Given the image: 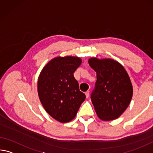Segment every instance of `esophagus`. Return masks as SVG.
<instances>
[{"instance_id":"1","label":"esophagus","mask_w":153,"mask_h":153,"mask_svg":"<svg viewBox=\"0 0 153 153\" xmlns=\"http://www.w3.org/2000/svg\"><path fill=\"white\" fill-rule=\"evenodd\" d=\"M85 94H86V98H88L89 97V94H90V91H86L85 93Z\"/></svg>"}]
</instances>
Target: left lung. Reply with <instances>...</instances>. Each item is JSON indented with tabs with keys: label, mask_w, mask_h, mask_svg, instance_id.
I'll list each match as a JSON object with an SVG mask.
<instances>
[{
	"label": "left lung",
	"mask_w": 153,
	"mask_h": 153,
	"mask_svg": "<svg viewBox=\"0 0 153 153\" xmlns=\"http://www.w3.org/2000/svg\"><path fill=\"white\" fill-rule=\"evenodd\" d=\"M88 63L97 73V81L91 99L99 118L114 120L129 106L133 87L125 68L112 59H89Z\"/></svg>",
	"instance_id": "1"
}]
</instances>
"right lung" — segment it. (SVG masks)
I'll list each match as a JSON object with an SVG mask.
<instances>
[{
  "instance_id": "obj_1",
  "label": "right lung",
  "mask_w": 153,
  "mask_h": 153,
  "mask_svg": "<svg viewBox=\"0 0 153 153\" xmlns=\"http://www.w3.org/2000/svg\"><path fill=\"white\" fill-rule=\"evenodd\" d=\"M79 58L57 57L51 60L41 72L38 79V94L45 111L60 123L76 117L85 100L74 76L79 67Z\"/></svg>"
}]
</instances>
